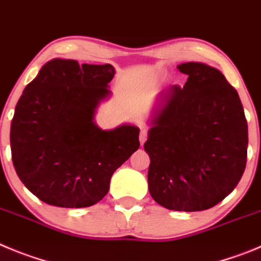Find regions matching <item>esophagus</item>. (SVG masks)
I'll return each mask as SVG.
<instances>
[{"label": "esophagus", "mask_w": 261, "mask_h": 261, "mask_svg": "<svg viewBox=\"0 0 261 261\" xmlns=\"http://www.w3.org/2000/svg\"><path fill=\"white\" fill-rule=\"evenodd\" d=\"M148 138V131L145 130V128H140V134H139V140H140V144H144L145 140H147Z\"/></svg>", "instance_id": "34e87169"}]
</instances>
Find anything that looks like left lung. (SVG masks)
<instances>
[{
  "label": "left lung",
  "mask_w": 261,
  "mask_h": 261,
  "mask_svg": "<svg viewBox=\"0 0 261 261\" xmlns=\"http://www.w3.org/2000/svg\"><path fill=\"white\" fill-rule=\"evenodd\" d=\"M177 69L188 74L186 85L161 91L148 122V188L169 210H207L242 177L247 121L238 92L220 70L198 62Z\"/></svg>",
  "instance_id": "1"
}]
</instances>
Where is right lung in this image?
Listing matches in <instances>:
<instances>
[{"mask_svg":"<svg viewBox=\"0 0 261 261\" xmlns=\"http://www.w3.org/2000/svg\"><path fill=\"white\" fill-rule=\"evenodd\" d=\"M111 64L53 59L24 89L15 107L10 145L15 171L45 203L89 207L108 193L111 177L139 149V127L103 130L95 123L111 96Z\"/></svg>","mask_w":261,"mask_h":261,"instance_id":"add662e5","label":"right lung"}]
</instances>
